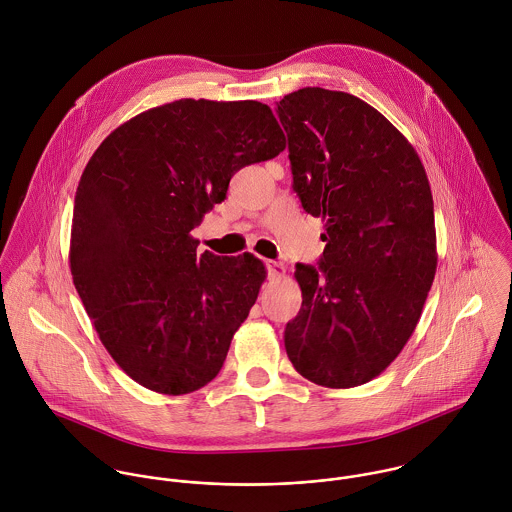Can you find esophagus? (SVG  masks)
Wrapping results in <instances>:
<instances>
[{
  "label": "esophagus",
  "mask_w": 512,
  "mask_h": 512,
  "mask_svg": "<svg viewBox=\"0 0 512 512\" xmlns=\"http://www.w3.org/2000/svg\"><path fill=\"white\" fill-rule=\"evenodd\" d=\"M266 268H268V274H270L272 278H282V276L286 274V268H284V264H280V262H274V260H268V262H266Z\"/></svg>",
  "instance_id": "obj_1"
}]
</instances>
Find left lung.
<instances>
[{"instance_id":"1","label":"left lung","mask_w":512,"mask_h":512,"mask_svg":"<svg viewBox=\"0 0 512 512\" xmlns=\"http://www.w3.org/2000/svg\"><path fill=\"white\" fill-rule=\"evenodd\" d=\"M293 191L327 234L319 268L297 264L301 309L284 341L327 388L378 376L414 333L438 252L434 199L412 144L365 100L317 86L284 96Z\"/></svg>"}]
</instances>
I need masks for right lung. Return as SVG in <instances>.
I'll list each match as a JSON object with an SVG mask.
<instances>
[{"mask_svg":"<svg viewBox=\"0 0 512 512\" xmlns=\"http://www.w3.org/2000/svg\"><path fill=\"white\" fill-rule=\"evenodd\" d=\"M284 149L262 102L181 98L116 128L86 163L74 197V288L138 384L179 396L219 374L266 268L248 252L199 254L191 230L238 169Z\"/></svg>","mask_w":512,"mask_h":512,"instance_id":"obj_1","label":"right lung"}]
</instances>
